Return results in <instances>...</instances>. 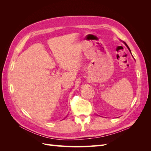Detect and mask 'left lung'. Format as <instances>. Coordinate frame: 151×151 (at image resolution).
<instances>
[{
  "instance_id": "1",
  "label": "left lung",
  "mask_w": 151,
  "mask_h": 151,
  "mask_svg": "<svg viewBox=\"0 0 151 151\" xmlns=\"http://www.w3.org/2000/svg\"><path fill=\"white\" fill-rule=\"evenodd\" d=\"M123 43H125V45H126V46H127V48H128V49H129V51H130V53H131V51H130V48H129V47H128V45H127V43H125V42H123ZM131 54H132V53H131Z\"/></svg>"
}]
</instances>
